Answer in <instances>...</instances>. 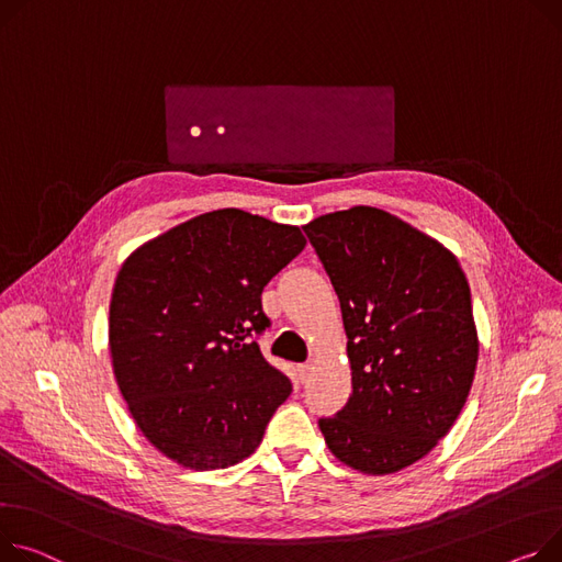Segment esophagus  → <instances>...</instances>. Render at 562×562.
<instances>
[{
	"label": "esophagus",
	"instance_id": "esophagus-1",
	"mask_svg": "<svg viewBox=\"0 0 562 562\" xmlns=\"http://www.w3.org/2000/svg\"><path fill=\"white\" fill-rule=\"evenodd\" d=\"M310 375H312V363H301V366H297V380L307 382Z\"/></svg>",
	"mask_w": 562,
	"mask_h": 562
}]
</instances>
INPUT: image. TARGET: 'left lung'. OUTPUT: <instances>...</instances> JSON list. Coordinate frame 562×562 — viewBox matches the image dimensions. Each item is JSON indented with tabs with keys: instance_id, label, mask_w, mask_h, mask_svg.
<instances>
[{
	"instance_id": "obj_1",
	"label": "left lung",
	"mask_w": 562,
	"mask_h": 562,
	"mask_svg": "<svg viewBox=\"0 0 562 562\" xmlns=\"http://www.w3.org/2000/svg\"><path fill=\"white\" fill-rule=\"evenodd\" d=\"M339 295L352 393L318 427L363 474L427 457L457 423L479 359L470 284L452 250L370 205L305 226Z\"/></svg>"
}]
</instances>
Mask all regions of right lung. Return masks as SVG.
Segmentation results:
<instances>
[{
  "instance_id": "1",
  "label": "right lung",
  "mask_w": 562,
  "mask_h": 562,
  "mask_svg": "<svg viewBox=\"0 0 562 562\" xmlns=\"http://www.w3.org/2000/svg\"><path fill=\"white\" fill-rule=\"evenodd\" d=\"M297 226L214 210L133 250L110 297L112 372L144 438L192 470L265 438L291 382L259 352L261 291L305 248Z\"/></svg>"
}]
</instances>
